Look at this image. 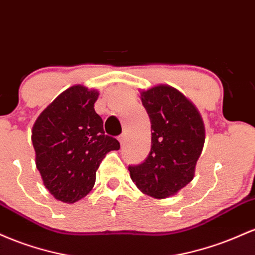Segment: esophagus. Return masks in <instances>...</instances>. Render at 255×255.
<instances>
[{"instance_id":"obj_1","label":"esophagus","mask_w":255,"mask_h":255,"mask_svg":"<svg viewBox=\"0 0 255 255\" xmlns=\"http://www.w3.org/2000/svg\"><path fill=\"white\" fill-rule=\"evenodd\" d=\"M119 142L122 145L125 144V142H127V133H123V135L119 136Z\"/></svg>"}]
</instances>
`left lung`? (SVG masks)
<instances>
[{"label":"left lung","instance_id":"left-lung-1","mask_svg":"<svg viewBox=\"0 0 255 255\" xmlns=\"http://www.w3.org/2000/svg\"><path fill=\"white\" fill-rule=\"evenodd\" d=\"M151 124V148L144 162L128 166L136 187L154 199L176 195L193 181L205 143L197 108L181 91L166 84L141 91Z\"/></svg>","mask_w":255,"mask_h":255}]
</instances>
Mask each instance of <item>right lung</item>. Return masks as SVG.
Wrapping results in <instances>:
<instances>
[{
  "label": "right lung",
  "mask_w": 255,
  "mask_h": 255,
  "mask_svg": "<svg viewBox=\"0 0 255 255\" xmlns=\"http://www.w3.org/2000/svg\"><path fill=\"white\" fill-rule=\"evenodd\" d=\"M99 91L73 85L39 114L32 128L36 166L44 187L59 201L74 204L93 189L96 171L119 142L105 135L95 112Z\"/></svg>",
  "instance_id": "right-lung-1"
}]
</instances>
